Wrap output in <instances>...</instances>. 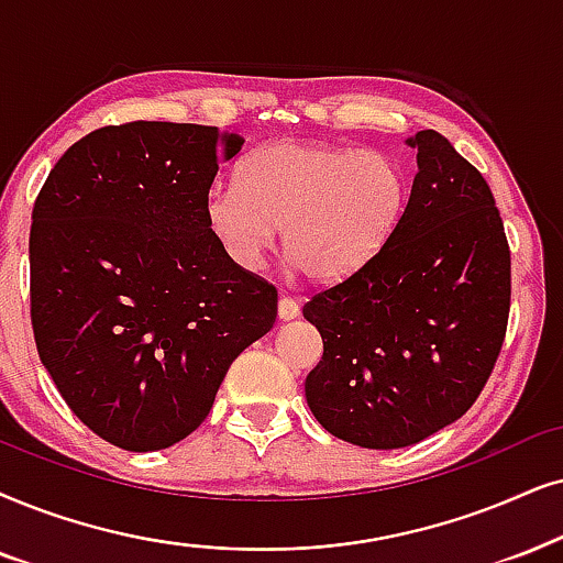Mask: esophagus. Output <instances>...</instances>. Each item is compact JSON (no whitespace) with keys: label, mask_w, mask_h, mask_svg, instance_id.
Returning a JSON list of instances; mask_svg holds the SVG:
<instances>
[{"label":"esophagus","mask_w":563,"mask_h":563,"mask_svg":"<svg viewBox=\"0 0 563 563\" xmlns=\"http://www.w3.org/2000/svg\"><path fill=\"white\" fill-rule=\"evenodd\" d=\"M277 317L280 322H290V319L298 317V301L290 296H280L277 298Z\"/></svg>","instance_id":"34e87169"}]
</instances>
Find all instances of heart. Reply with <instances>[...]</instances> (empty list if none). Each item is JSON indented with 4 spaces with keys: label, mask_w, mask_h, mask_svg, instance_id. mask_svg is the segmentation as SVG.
Here are the masks:
<instances>
[{
    "label": "heart",
    "mask_w": 563,
    "mask_h": 563,
    "mask_svg": "<svg viewBox=\"0 0 563 563\" xmlns=\"http://www.w3.org/2000/svg\"><path fill=\"white\" fill-rule=\"evenodd\" d=\"M402 205L405 176L387 153L286 140L246 158L239 181H212L205 220L233 265L257 269L280 229L283 252L330 283L379 252Z\"/></svg>",
    "instance_id": "heart-1"
}]
</instances>
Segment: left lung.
Instances as JSON below:
<instances>
[{"label": "left lung", "mask_w": 563, "mask_h": 563, "mask_svg": "<svg viewBox=\"0 0 563 563\" xmlns=\"http://www.w3.org/2000/svg\"><path fill=\"white\" fill-rule=\"evenodd\" d=\"M418 174L384 246L303 306L324 353L306 402L332 437L400 450L475 402L509 317V244L481 170L439 132L405 140Z\"/></svg>", "instance_id": "obj_1"}]
</instances>
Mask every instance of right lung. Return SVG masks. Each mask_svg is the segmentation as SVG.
<instances>
[{"mask_svg":"<svg viewBox=\"0 0 563 563\" xmlns=\"http://www.w3.org/2000/svg\"><path fill=\"white\" fill-rule=\"evenodd\" d=\"M241 145L202 124L103 126L62 155L35 199L41 364L122 450L187 439L236 355L275 324L277 290L233 265L205 220L218 163Z\"/></svg>","mask_w":563,"mask_h":563,"instance_id":"add662e5","label":"right lung"}]
</instances>
